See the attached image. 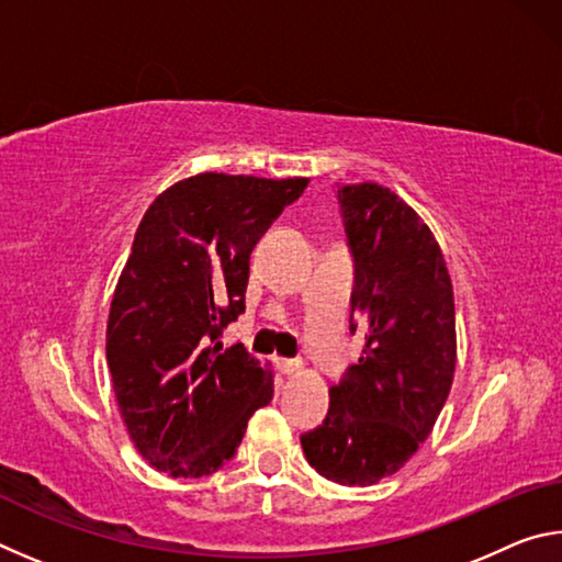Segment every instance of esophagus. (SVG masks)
<instances>
[{"label":"esophagus","mask_w":562,"mask_h":562,"mask_svg":"<svg viewBox=\"0 0 562 562\" xmlns=\"http://www.w3.org/2000/svg\"><path fill=\"white\" fill-rule=\"evenodd\" d=\"M278 369L282 374H300L302 372V361H297V359H278Z\"/></svg>","instance_id":"1"}]
</instances>
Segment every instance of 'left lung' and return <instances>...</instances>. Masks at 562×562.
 <instances>
[{
  "label": "left lung",
  "mask_w": 562,
  "mask_h": 562,
  "mask_svg": "<svg viewBox=\"0 0 562 562\" xmlns=\"http://www.w3.org/2000/svg\"><path fill=\"white\" fill-rule=\"evenodd\" d=\"M337 201L355 258L351 315L367 345L329 389L325 422L300 441L319 475L372 486L412 459L451 392L453 288L429 225L392 190L341 186Z\"/></svg>",
  "instance_id": "8db88e82"
}]
</instances>
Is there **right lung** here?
<instances>
[{
    "label": "right lung",
    "mask_w": 562,
    "mask_h": 562,
    "mask_svg": "<svg viewBox=\"0 0 562 562\" xmlns=\"http://www.w3.org/2000/svg\"><path fill=\"white\" fill-rule=\"evenodd\" d=\"M307 183L198 173L140 221L111 300L106 359L131 441L156 471L223 469L247 418L270 404V369L217 337L245 312L255 243Z\"/></svg>",
    "instance_id": "add662e5"
}]
</instances>
